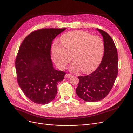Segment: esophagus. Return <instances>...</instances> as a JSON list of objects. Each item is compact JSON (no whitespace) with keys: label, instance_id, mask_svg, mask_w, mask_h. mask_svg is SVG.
I'll use <instances>...</instances> for the list:
<instances>
[{"label":"esophagus","instance_id":"esophagus-1","mask_svg":"<svg viewBox=\"0 0 133 133\" xmlns=\"http://www.w3.org/2000/svg\"><path fill=\"white\" fill-rule=\"evenodd\" d=\"M72 74H68V73H66V75H65V77L66 78H69L72 77Z\"/></svg>","mask_w":133,"mask_h":133}]
</instances>
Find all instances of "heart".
<instances>
[{
  "label": "heart",
  "mask_w": 133,
  "mask_h": 133,
  "mask_svg": "<svg viewBox=\"0 0 133 133\" xmlns=\"http://www.w3.org/2000/svg\"><path fill=\"white\" fill-rule=\"evenodd\" d=\"M61 45L55 43L52 47V55L55 64L60 68H65L71 62L72 71L83 73L93 71L102 59L104 46L102 39L93 36L87 32L75 31L63 35L60 38Z\"/></svg>",
  "instance_id": "obj_1"
}]
</instances>
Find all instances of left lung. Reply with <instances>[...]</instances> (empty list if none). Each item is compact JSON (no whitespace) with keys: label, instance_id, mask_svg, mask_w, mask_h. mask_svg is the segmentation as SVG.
<instances>
[{"label":"left lung","instance_id":"1","mask_svg":"<svg viewBox=\"0 0 133 133\" xmlns=\"http://www.w3.org/2000/svg\"><path fill=\"white\" fill-rule=\"evenodd\" d=\"M97 30L103 38V57L95 71L88 75L79 76V82L76 88L78 96L87 102H97L106 97L118 73V55L114 42L107 32L98 29Z\"/></svg>","mask_w":133,"mask_h":133}]
</instances>
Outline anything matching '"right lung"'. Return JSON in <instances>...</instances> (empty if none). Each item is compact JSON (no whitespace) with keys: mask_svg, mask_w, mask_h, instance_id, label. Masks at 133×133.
I'll return each mask as SVG.
<instances>
[{"mask_svg":"<svg viewBox=\"0 0 133 133\" xmlns=\"http://www.w3.org/2000/svg\"><path fill=\"white\" fill-rule=\"evenodd\" d=\"M65 29L34 31L20 46L15 66L17 81L25 96L36 103L51 102L57 94L58 83L66 73L55 70L51 57L53 40Z\"/></svg>","mask_w":133,"mask_h":133,"instance_id":"obj_1","label":"right lung"}]
</instances>
